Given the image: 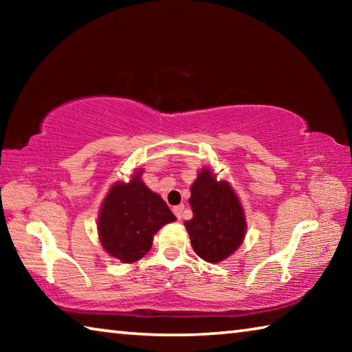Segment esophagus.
Listing matches in <instances>:
<instances>
[{"label": "esophagus", "mask_w": 352, "mask_h": 352, "mask_svg": "<svg viewBox=\"0 0 352 352\" xmlns=\"http://www.w3.org/2000/svg\"><path fill=\"white\" fill-rule=\"evenodd\" d=\"M183 210H184V206H183V205H178V206H175V208H174V214H175L178 220H180V219H182V216H183Z\"/></svg>", "instance_id": "34e87169"}]
</instances>
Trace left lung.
<instances>
[{"label": "left lung", "instance_id": "1", "mask_svg": "<svg viewBox=\"0 0 352 352\" xmlns=\"http://www.w3.org/2000/svg\"><path fill=\"white\" fill-rule=\"evenodd\" d=\"M192 219L186 220L190 245L201 259L217 264L237 252L247 234V219L239 197L214 170L201 168L190 184Z\"/></svg>", "mask_w": 352, "mask_h": 352}]
</instances>
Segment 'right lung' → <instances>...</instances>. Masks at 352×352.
I'll return each instance as SVG.
<instances>
[{
	"instance_id": "obj_1",
	"label": "right lung",
	"mask_w": 352,
	"mask_h": 352,
	"mask_svg": "<svg viewBox=\"0 0 352 352\" xmlns=\"http://www.w3.org/2000/svg\"><path fill=\"white\" fill-rule=\"evenodd\" d=\"M141 175L142 170L135 169L127 183H113L98 216L100 245L122 264L144 258L157 231L175 220L166 201L146 186Z\"/></svg>"
}]
</instances>
